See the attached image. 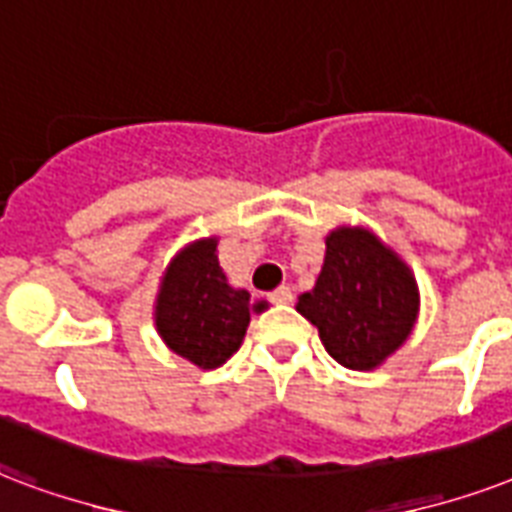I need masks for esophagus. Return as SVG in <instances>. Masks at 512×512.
Wrapping results in <instances>:
<instances>
[{
    "label": "esophagus",
    "instance_id": "esophagus-1",
    "mask_svg": "<svg viewBox=\"0 0 512 512\" xmlns=\"http://www.w3.org/2000/svg\"><path fill=\"white\" fill-rule=\"evenodd\" d=\"M268 298H271L273 303H279V306H287V303H292V290L290 287H279V290H273Z\"/></svg>",
    "mask_w": 512,
    "mask_h": 512
}]
</instances>
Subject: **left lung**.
<instances>
[{
  "label": "left lung",
  "instance_id": "obj_1",
  "mask_svg": "<svg viewBox=\"0 0 512 512\" xmlns=\"http://www.w3.org/2000/svg\"><path fill=\"white\" fill-rule=\"evenodd\" d=\"M325 265L298 311L319 330L327 354L349 370H373L411 335L419 287L397 252L365 228H335Z\"/></svg>",
  "mask_w": 512,
  "mask_h": 512
}]
</instances>
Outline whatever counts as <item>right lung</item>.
<instances>
[{
  "label": "right lung",
  "instance_id": "add662e5",
  "mask_svg": "<svg viewBox=\"0 0 512 512\" xmlns=\"http://www.w3.org/2000/svg\"><path fill=\"white\" fill-rule=\"evenodd\" d=\"M268 303H252L247 290L230 287L217 260V239L187 244L169 263L155 300V327L174 354L214 370L239 351L249 317Z\"/></svg>",
  "mask_w": 512,
  "mask_h": 512
}]
</instances>
